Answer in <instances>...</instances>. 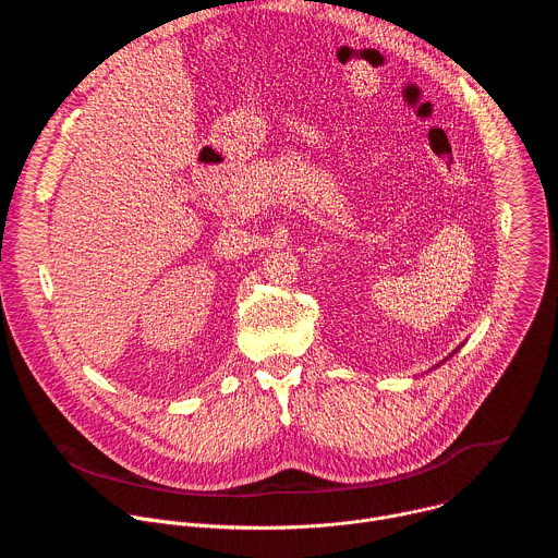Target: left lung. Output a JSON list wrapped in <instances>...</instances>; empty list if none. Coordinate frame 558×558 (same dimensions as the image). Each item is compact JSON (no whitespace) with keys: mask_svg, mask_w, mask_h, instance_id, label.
<instances>
[{"mask_svg":"<svg viewBox=\"0 0 558 558\" xmlns=\"http://www.w3.org/2000/svg\"><path fill=\"white\" fill-rule=\"evenodd\" d=\"M452 353H457V351H452ZM452 353H450V355H452ZM444 362H446V360H444Z\"/></svg>","mask_w":558,"mask_h":558,"instance_id":"left-lung-1","label":"left lung"}]
</instances>
